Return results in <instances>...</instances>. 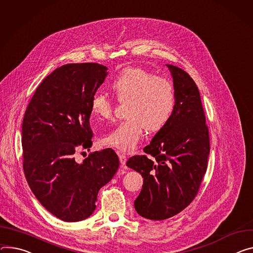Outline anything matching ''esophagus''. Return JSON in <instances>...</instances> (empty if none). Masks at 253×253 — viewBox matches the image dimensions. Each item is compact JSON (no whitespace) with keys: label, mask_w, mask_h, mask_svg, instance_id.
<instances>
[{"label":"esophagus","mask_w":253,"mask_h":253,"mask_svg":"<svg viewBox=\"0 0 253 253\" xmlns=\"http://www.w3.org/2000/svg\"><path fill=\"white\" fill-rule=\"evenodd\" d=\"M118 154H119V160H120V164H121L122 166H125L126 162H127V156H126L125 154H123V153H118Z\"/></svg>","instance_id":"esophagus-1"}]
</instances>
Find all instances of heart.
<instances>
[{"mask_svg":"<svg viewBox=\"0 0 253 253\" xmlns=\"http://www.w3.org/2000/svg\"><path fill=\"white\" fill-rule=\"evenodd\" d=\"M111 86L120 101L128 100V118L102 137V145L130 151L141 139L144 128L149 132L159 131L171 118L175 95L168 79L155 77L140 67H129L115 78ZM90 111L98 119H108L113 104L106 94L96 93L90 101Z\"/></svg>","mask_w":253,"mask_h":253,"instance_id":"1","label":"heart"}]
</instances>
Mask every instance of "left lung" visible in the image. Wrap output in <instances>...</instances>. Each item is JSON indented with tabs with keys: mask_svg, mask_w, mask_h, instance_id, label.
<instances>
[{
	"mask_svg": "<svg viewBox=\"0 0 253 253\" xmlns=\"http://www.w3.org/2000/svg\"><path fill=\"white\" fill-rule=\"evenodd\" d=\"M166 65L175 95L171 118L143 149L152 157L135 155L126 164L143 177L141 192L134 202L136 212L157 221L178 214L191 204L210 153L209 131L196 83L181 68Z\"/></svg>",
	"mask_w": 253,
	"mask_h": 253,
	"instance_id": "obj_1",
	"label": "left lung"
}]
</instances>
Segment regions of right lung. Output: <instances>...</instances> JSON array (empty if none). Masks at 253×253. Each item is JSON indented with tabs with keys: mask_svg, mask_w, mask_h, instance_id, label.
I'll return each instance as SVG.
<instances>
[{
	"mask_svg": "<svg viewBox=\"0 0 253 253\" xmlns=\"http://www.w3.org/2000/svg\"><path fill=\"white\" fill-rule=\"evenodd\" d=\"M99 63H68L37 87L22 123L23 169L40 204L58 219L78 222L96 209L97 196L119 168L111 148L77 163L75 153L88 149L90 101L108 76Z\"/></svg>",
	"mask_w": 253,
	"mask_h": 253,
	"instance_id": "right-lung-1",
	"label": "right lung"
}]
</instances>
